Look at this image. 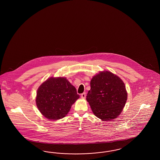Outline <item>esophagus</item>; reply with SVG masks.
<instances>
[{
    "label": "esophagus",
    "mask_w": 160,
    "mask_h": 160,
    "mask_svg": "<svg viewBox=\"0 0 160 160\" xmlns=\"http://www.w3.org/2000/svg\"><path fill=\"white\" fill-rule=\"evenodd\" d=\"M86 97V93L85 92H83L82 93V94H81V97L82 98H85Z\"/></svg>",
    "instance_id": "1"
}]
</instances>
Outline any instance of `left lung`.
I'll use <instances>...</instances> for the list:
<instances>
[{"instance_id":"1","label":"left lung","mask_w":160,"mask_h":160,"mask_svg":"<svg viewBox=\"0 0 160 160\" xmlns=\"http://www.w3.org/2000/svg\"><path fill=\"white\" fill-rule=\"evenodd\" d=\"M87 100L94 114L102 121H111L121 113L126 104L127 92L122 80L108 71L92 78Z\"/></svg>"}]
</instances>
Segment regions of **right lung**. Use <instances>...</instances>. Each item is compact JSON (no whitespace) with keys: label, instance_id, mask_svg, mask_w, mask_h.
<instances>
[{"label":"right lung","instance_id":"1","mask_svg":"<svg viewBox=\"0 0 160 160\" xmlns=\"http://www.w3.org/2000/svg\"><path fill=\"white\" fill-rule=\"evenodd\" d=\"M80 96L65 78H50L39 86L36 98L40 112L49 120L66 116Z\"/></svg>","mask_w":160,"mask_h":160}]
</instances>
